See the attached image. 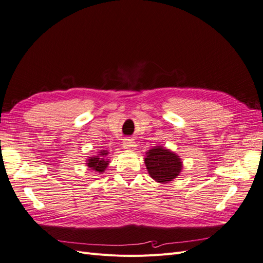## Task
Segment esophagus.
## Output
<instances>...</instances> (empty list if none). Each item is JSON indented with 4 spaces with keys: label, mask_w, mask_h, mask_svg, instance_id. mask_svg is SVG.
Listing matches in <instances>:
<instances>
[{
    "label": "esophagus",
    "mask_w": 263,
    "mask_h": 263,
    "mask_svg": "<svg viewBox=\"0 0 263 263\" xmlns=\"http://www.w3.org/2000/svg\"><path fill=\"white\" fill-rule=\"evenodd\" d=\"M123 148L126 149V150L132 151V150H135V149H136V144H135V142H133L132 140L128 139V140H126V141L123 142Z\"/></svg>",
    "instance_id": "obj_1"
}]
</instances>
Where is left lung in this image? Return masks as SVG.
<instances>
[{"label":"left lung","instance_id":"left-lung-1","mask_svg":"<svg viewBox=\"0 0 263 263\" xmlns=\"http://www.w3.org/2000/svg\"><path fill=\"white\" fill-rule=\"evenodd\" d=\"M144 162L149 176L159 183L173 181L183 168L180 157L163 146H155L146 151Z\"/></svg>","mask_w":263,"mask_h":263}]
</instances>
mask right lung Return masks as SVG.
Masks as SVG:
<instances>
[{"label": "right lung", "instance_id": "right-lung-1", "mask_svg": "<svg viewBox=\"0 0 263 263\" xmlns=\"http://www.w3.org/2000/svg\"><path fill=\"white\" fill-rule=\"evenodd\" d=\"M107 156V150H100L97 156L88 157V159L86 160V165L89 171H91L92 173H104L109 163V159Z\"/></svg>", "mask_w": 263, "mask_h": 263}]
</instances>
